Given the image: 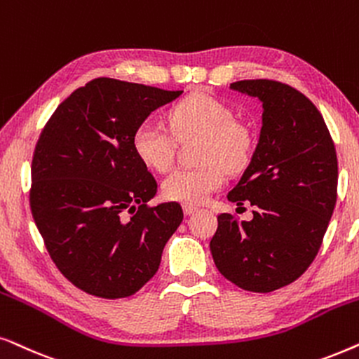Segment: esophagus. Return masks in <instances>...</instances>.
Segmentation results:
<instances>
[{
  "label": "esophagus",
  "mask_w": 359,
  "mask_h": 359,
  "mask_svg": "<svg viewBox=\"0 0 359 359\" xmlns=\"http://www.w3.org/2000/svg\"><path fill=\"white\" fill-rule=\"evenodd\" d=\"M197 207H192V205H184V213L187 215V217H190V215H194L195 212H197Z\"/></svg>",
  "instance_id": "1"
}]
</instances>
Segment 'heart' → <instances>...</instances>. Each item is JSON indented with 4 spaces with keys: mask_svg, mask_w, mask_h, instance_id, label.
<instances>
[{
    "mask_svg": "<svg viewBox=\"0 0 359 359\" xmlns=\"http://www.w3.org/2000/svg\"><path fill=\"white\" fill-rule=\"evenodd\" d=\"M170 130L177 140L203 136L200 167H180L165 177L162 192L167 198L198 205L224 182V169L240 170L250 161L251 133L233 119L228 104L205 93H195L175 103L169 111ZM174 135V136H175ZM173 136V137H174ZM154 119L137 124L133 133V149L142 164L157 172L172 165L175 138Z\"/></svg>",
    "mask_w": 359,
    "mask_h": 359,
    "instance_id": "b5f03b06",
    "label": "heart"
}]
</instances>
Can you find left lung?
Returning <instances> with one entry per match:
<instances>
[{
  "mask_svg": "<svg viewBox=\"0 0 359 359\" xmlns=\"http://www.w3.org/2000/svg\"><path fill=\"white\" fill-rule=\"evenodd\" d=\"M262 103V126L250 165L228 194L255 205L251 222L218 215L210 241L218 271L250 292H272L299 279L322 246L337 203L335 144L317 107L289 85L241 80L229 85Z\"/></svg>",
  "mask_w": 359,
  "mask_h": 359,
  "instance_id": "1",
  "label": "left lung"
}]
</instances>
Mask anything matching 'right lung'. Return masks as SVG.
<instances>
[{
  "instance_id": "add662e5",
  "label": "right lung",
  "mask_w": 359,
  "mask_h": 359,
  "mask_svg": "<svg viewBox=\"0 0 359 359\" xmlns=\"http://www.w3.org/2000/svg\"><path fill=\"white\" fill-rule=\"evenodd\" d=\"M180 95L102 76L64 100L41 133L31 212L52 261L83 292L136 294L182 223L179 203L147 205L157 184L131 142L137 124Z\"/></svg>"
}]
</instances>
